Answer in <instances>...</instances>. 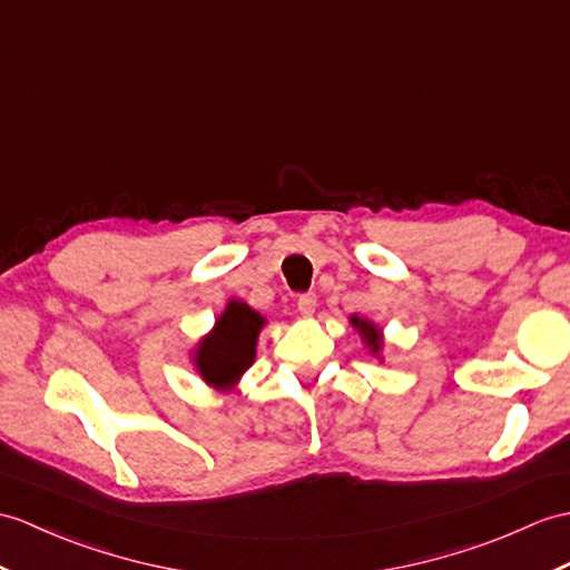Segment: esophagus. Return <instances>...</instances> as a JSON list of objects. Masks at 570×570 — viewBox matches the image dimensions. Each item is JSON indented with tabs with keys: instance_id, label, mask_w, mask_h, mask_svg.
Returning <instances> with one entry per match:
<instances>
[{
	"instance_id": "esophagus-1",
	"label": "esophagus",
	"mask_w": 570,
	"mask_h": 570,
	"mask_svg": "<svg viewBox=\"0 0 570 570\" xmlns=\"http://www.w3.org/2000/svg\"><path fill=\"white\" fill-rule=\"evenodd\" d=\"M315 306H317L315 294H303V296H298V313H301L303 317H311V315L315 313Z\"/></svg>"
}]
</instances>
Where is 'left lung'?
I'll return each instance as SVG.
<instances>
[{
    "mask_svg": "<svg viewBox=\"0 0 570 570\" xmlns=\"http://www.w3.org/2000/svg\"><path fill=\"white\" fill-rule=\"evenodd\" d=\"M352 325L360 330V335L366 340L368 350H372L374 354H379V350H381V333L376 330V325H372L368 321H362L360 315H352Z\"/></svg>",
    "mask_w": 570,
    "mask_h": 570,
    "instance_id": "8db88e82",
    "label": "left lung"
}]
</instances>
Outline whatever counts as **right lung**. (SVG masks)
I'll return each mask as SVG.
<instances>
[{"label": "right lung", "mask_w": 570, "mask_h": 570, "mask_svg": "<svg viewBox=\"0 0 570 570\" xmlns=\"http://www.w3.org/2000/svg\"><path fill=\"white\" fill-rule=\"evenodd\" d=\"M264 317L243 301H230L214 330L198 342L194 364L196 372L214 389H233L255 362L257 337Z\"/></svg>", "instance_id": "obj_1"}]
</instances>
